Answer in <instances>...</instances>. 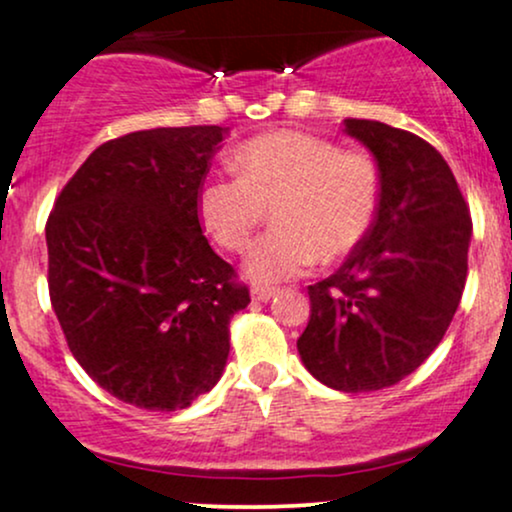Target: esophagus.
Masks as SVG:
<instances>
[{"mask_svg":"<svg viewBox=\"0 0 512 512\" xmlns=\"http://www.w3.org/2000/svg\"><path fill=\"white\" fill-rule=\"evenodd\" d=\"M276 293V289L274 286H252V291H250V296H252V301H260V303H267L269 298H272Z\"/></svg>","mask_w":512,"mask_h":512,"instance_id":"esophagus-1","label":"esophagus"}]
</instances>
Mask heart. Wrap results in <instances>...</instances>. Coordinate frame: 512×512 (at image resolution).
Listing matches in <instances>:
<instances>
[{
    "label": "heart",
    "instance_id": "b5f03b06",
    "mask_svg": "<svg viewBox=\"0 0 512 512\" xmlns=\"http://www.w3.org/2000/svg\"><path fill=\"white\" fill-rule=\"evenodd\" d=\"M238 178L207 180L197 216L207 236L238 252L272 209L274 228L243 262L257 286L303 274L310 262H334L366 238L378 211L380 173L363 151L296 129L252 137L231 154Z\"/></svg>",
    "mask_w": 512,
    "mask_h": 512
}]
</instances>
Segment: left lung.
Returning a JSON list of instances; mask_svg holds the SVG:
<instances>
[{
	"label": "left lung",
	"instance_id": "1",
	"mask_svg": "<svg viewBox=\"0 0 512 512\" xmlns=\"http://www.w3.org/2000/svg\"><path fill=\"white\" fill-rule=\"evenodd\" d=\"M373 154L380 202L366 238L308 286L303 366L339 392H373L414 373L448 332L467 281L472 219L445 158L416 134L344 120Z\"/></svg>",
	"mask_w": 512,
	"mask_h": 512
}]
</instances>
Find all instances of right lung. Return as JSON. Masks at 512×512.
I'll use <instances>...</instances> for the list:
<instances>
[{
	"instance_id": "obj_1",
	"label": "right lung",
	"mask_w": 512,
	"mask_h": 512,
	"mask_svg": "<svg viewBox=\"0 0 512 512\" xmlns=\"http://www.w3.org/2000/svg\"><path fill=\"white\" fill-rule=\"evenodd\" d=\"M228 127H158L98 146L64 185L50 301L79 366L139 409L175 411L219 383L250 293L204 238L197 192Z\"/></svg>"
}]
</instances>
